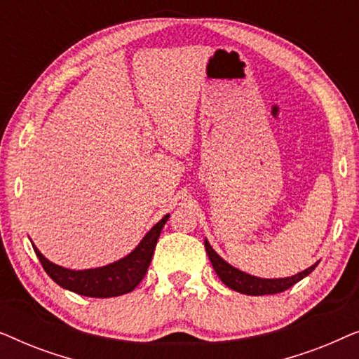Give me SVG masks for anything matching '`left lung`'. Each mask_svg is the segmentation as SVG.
<instances>
[{
	"instance_id": "left-lung-1",
	"label": "left lung",
	"mask_w": 359,
	"mask_h": 359,
	"mask_svg": "<svg viewBox=\"0 0 359 359\" xmlns=\"http://www.w3.org/2000/svg\"><path fill=\"white\" fill-rule=\"evenodd\" d=\"M204 247H205V252H208L210 263H212L214 271L217 273L220 281H222L227 287L233 289V291L248 294V296H266V294H278V292L286 291V289L292 287L294 284L301 281L302 278H306L307 274H311L317 266V263L312 264V266L307 268L306 271L299 273L296 276H291V278L262 279V278L252 276V274L242 273L240 269L230 266L229 263H225L224 259L214 252L208 240H204Z\"/></svg>"
}]
</instances>
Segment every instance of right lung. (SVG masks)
<instances>
[{"instance_id": "obj_1", "label": "right lung", "mask_w": 359, "mask_h": 359, "mask_svg": "<svg viewBox=\"0 0 359 359\" xmlns=\"http://www.w3.org/2000/svg\"><path fill=\"white\" fill-rule=\"evenodd\" d=\"M168 217L170 215H165L158 224L154 225V229L145 235L139 247L130 255L102 268L73 271V269H67L50 263L34 245L32 247L42 268L46 269V273L58 286L80 294V296L102 299L116 297L134 291L144 279L147 269L150 266L151 257H154L156 240H158L161 229H163Z\"/></svg>"}]
</instances>
